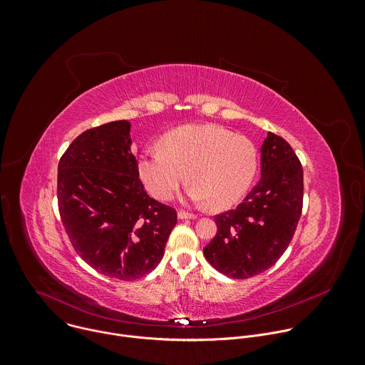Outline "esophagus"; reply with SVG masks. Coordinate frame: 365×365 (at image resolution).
<instances>
[{
	"label": "esophagus",
	"instance_id": "1",
	"mask_svg": "<svg viewBox=\"0 0 365 365\" xmlns=\"http://www.w3.org/2000/svg\"><path fill=\"white\" fill-rule=\"evenodd\" d=\"M178 218H179V220H196V215H195V214L185 212V211H179V212H178Z\"/></svg>",
	"mask_w": 365,
	"mask_h": 365
}]
</instances>
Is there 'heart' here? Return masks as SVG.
Wrapping results in <instances>:
<instances>
[{
  "mask_svg": "<svg viewBox=\"0 0 365 365\" xmlns=\"http://www.w3.org/2000/svg\"><path fill=\"white\" fill-rule=\"evenodd\" d=\"M257 166L254 143L217 124L178 127L162 138V148L144 150L137 163L143 183L155 199L170 200L187 173L189 197L218 211L245 195Z\"/></svg>",
  "mask_w": 365,
  "mask_h": 365,
  "instance_id": "obj_1",
  "label": "heart"
}]
</instances>
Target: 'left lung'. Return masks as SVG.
Segmentation results:
<instances>
[{
    "instance_id": "left-lung-1",
    "label": "left lung",
    "mask_w": 365,
    "mask_h": 365,
    "mask_svg": "<svg viewBox=\"0 0 365 365\" xmlns=\"http://www.w3.org/2000/svg\"><path fill=\"white\" fill-rule=\"evenodd\" d=\"M303 206V169L290 144L269 133L262 145V179L235 210L215 217L218 227L203 255L232 279L270 269L289 247Z\"/></svg>"
}]
</instances>
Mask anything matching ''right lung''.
<instances>
[{
    "label": "right lung",
    "instance_id": "add662e5",
    "mask_svg": "<svg viewBox=\"0 0 365 365\" xmlns=\"http://www.w3.org/2000/svg\"><path fill=\"white\" fill-rule=\"evenodd\" d=\"M131 124H102L78 135L58 168L66 234L86 264L131 282L158 267L178 222L172 206L150 197L131 153Z\"/></svg>",
    "mask_w": 365,
    "mask_h": 365
}]
</instances>
